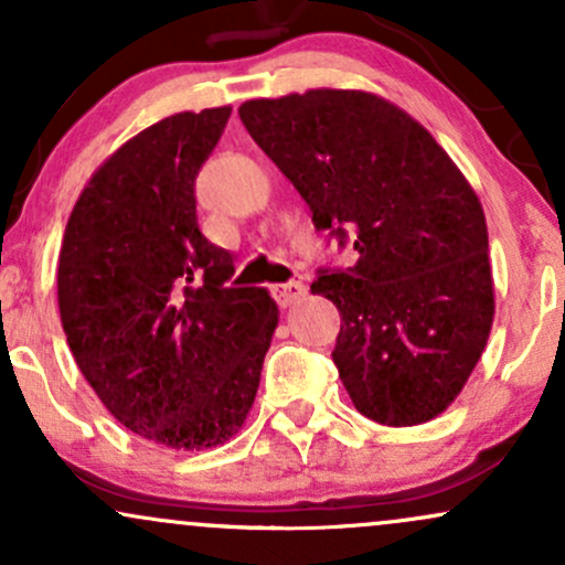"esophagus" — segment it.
I'll return each mask as SVG.
<instances>
[{
    "label": "esophagus",
    "mask_w": 565,
    "mask_h": 565,
    "mask_svg": "<svg viewBox=\"0 0 565 565\" xmlns=\"http://www.w3.org/2000/svg\"><path fill=\"white\" fill-rule=\"evenodd\" d=\"M305 291H308V287H305L302 281H287V284H278V287H274V297L281 308H289V305L302 300Z\"/></svg>",
    "instance_id": "esophagus-1"
}]
</instances>
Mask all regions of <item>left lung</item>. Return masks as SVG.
Instances as JSON below:
<instances>
[{
  "label": "left lung",
  "mask_w": 565,
  "mask_h": 565,
  "mask_svg": "<svg viewBox=\"0 0 565 565\" xmlns=\"http://www.w3.org/2000/svg\"><path fill=\"white\" fill-rule=\"evenodd\" d=\"M238 116L308 201L316 231L359 255L310 284L342 316L332 359L353 406L391 427L438 417L494 321L476 191L419 121L372 93L260 97Z\"/></svg>",
  "instance_id": "8db88e82"
}]
</instances>
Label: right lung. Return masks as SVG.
<instances>
[{"mask_svg": "<svg viewBox=\"0 0 565 565\" xmlns=\"http://www.w3.org/2000/svg\"><path fill=\"white\" fill-rule=\"evenodd\" d=\"M231 108L174 114L89 178L57 260L63 332L84 380L127 430L201 451L244 425L278 308L228 287L231 252L199 231L196 174Z\"/></svg>", "mask_w": 565, "mask_h": 565, "instance_id": "add662e5", "label": "right lung"}]
</instances>
